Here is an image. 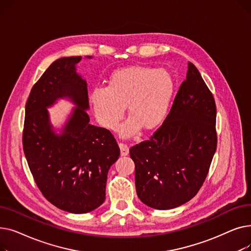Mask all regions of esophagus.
Returning <instances> with one entry per match:
<instances>
[{
	"label": "esophagus",
	"instance_id": "esophagus-1",
	"mask_svg": "<svg viewBox=\"0 0 251 251\" xmlns=\"http://www.w3.org/2000/svg\"><path fill=\"white\" fill-rule=\"evenodd\" d=\"M119 148L121 150V155L126 156L129 153V148L124 143H119Z\"/></svg>",
	"mask_w": 251,
	"mask_h": 251
}]
</instances>
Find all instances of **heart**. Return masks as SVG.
<instances>
[{
  "label": "heart",
  "mask_w": 251,
  "mask_h": 251,
  "mask_svg": "<svg viewBox=\"0 0 251 251\" xmlns=\"http://www.w3.org/2000/svg\"><path fill=\"white\" fill-rule=\"evenodd\" d=\"M174 92V78L166 69L131 66L114 71L108 85L95 87L89 100L97 120L109 130L117 128L126 107L130 117L119 131L127 138L141 128H159L169 114Z\"/></svg>",
  "instance_id": "1"
}]
</instances>
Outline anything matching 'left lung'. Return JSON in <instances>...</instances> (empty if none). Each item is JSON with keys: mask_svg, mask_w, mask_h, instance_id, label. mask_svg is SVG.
Here are the masks:
<instances>
[{"mask_svg": "<svg viewBox=\"0 0 251 251\" xmlns=\"http://www.w3.org/2000/svg\"><path fill=\"white\" fill-rule=\"evenodd\" d=\"M216 117L212 92L188 62L185 81L162 126L130 149L137 196L144 204L175 208L199 192L217 150Z\"/></svg>", "mask_w": 251, "mask_h": 251, "instance_id": "obj_1", "label": "left lung"}]
</instances>
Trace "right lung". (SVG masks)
Returning <instances> with one entry per match:
<instances>
[{
    "mask_svg": "<svg viewBox=\"0 0 251 251\" xmlns=\"http://www.w3.org/2000/svg\"><path fill=\"white\" fill-rule=\"evenodd\" d=\"M81 59L64 57L50 64L30 91L23 131V150L36 185L50 203L72 214L102 204L109 169L120 155L110 131L89 123L87 83L77 72ZM60 99L75 107L55 127L47 109Z\"/></svg>",
    "mask_w": 251,
    "mask_h": 251,
    "instance_id": "obj_1",
    "label": "right lung"
}]
</instances>
